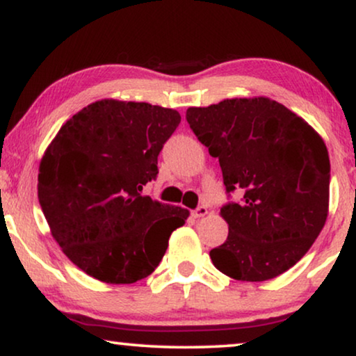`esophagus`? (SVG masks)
<instances>
[{"instance_id":"34e87169","label":"esophagus","mask_w":356,"mask_h":356,"mask_svg":"<svg viewBox=\"0 0 356 356\" xmlns=\"http://www.w3.org/2000/svg\"><path fill=\"white\" fill-rule=\"evenodd\" d=\"M208 214V208L207 207H198L197 209H195V211L192 213V216L193 218H203V216H207Z\"/></svg>"}]
</instances>
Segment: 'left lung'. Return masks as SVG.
<instances>
[{"mask_svg": "<svg viewBox=\"0 0 356 356\" xmlns=\"http://www.w3.org/2000/svg\"><path fill=\"white\" fill-rule=\"evenodd\" d=\"M185 118L219 159L227 192L243 193L221 209L229 235L209 252L213 264L242 282L280 276L326 224L330 163L321 135L268 97L188 108Z\"/></svg>", "mask_w": 356, "mask_h": 356, "instance_id": "8db88e82", "label": "left lung"}]
</instances>
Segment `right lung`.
I'll use <instances>...</instances> for the list:
<instances>
[{
    "instance_id": "add662e5",
    "label": "right lung",
    "mask_w": 356,
    "mask_h": 356,
    "mask_svg": "<svg viewBox=\"0 0 356 356\" xmlns=\"http://www.w3.org/2000/svg\"><path fill=\"white\" fill-rule=\"evenodd\" d=\"M176 109L104 98L63 124L38 168V202L63 253L90 277L121 285L158 268L188 209L143 195Z\"/></svg>"
}]
</instances>
